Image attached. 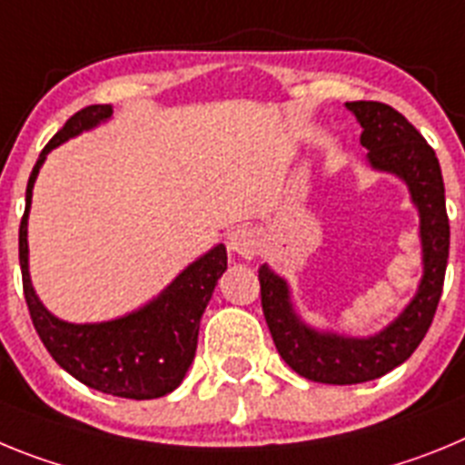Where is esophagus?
Masks as SVG:
<instances>
[{
    "label": "esophagus",
    "mask_w": 465,
    "mask_h": 465,
    "mask_svg": "<svg viewBox=\"0 0 465 465\" xmlns=\"http://www.w3.org/2000/svg\"><path fill=\"white\" fill-rule=\"evenodd\" d=\"M228 244L242 258H252L261 246V235L253 228H237L235 232H230Z\"/></svg>",
    "instance_id": "obj_1"
}]
</instances>
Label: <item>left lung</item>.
I'll return each instance as SVG.
<instances>
[{
  "mask_svg": "<svg viewBox=\"0 0 465 465\" xmlns=\"http://www.w3.org/2000/svg\"><path fill=\"white\" fill-rule=\"evenodd\" d=\"M361 123V143L372 170L391 172L408 183L419 209L424 277L402 314L371 338H347L310 328L291 305L289 283L261 265V305L274 347L298 375L322 384H361L386 375L412 356L433 322L450 256V219L440 163L408 118L381 102H347Z\"/></svg>",
  "mask_w": 465,
  "mask_h": 465,
  "instance_id": "8db88e82",
  "label": "left lung"
}]
</instances>
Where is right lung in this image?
Here are the masks:
<instances>
[{
  "mask_svg": "<svg viewBox=\"0 0 465 465\" xmlns=\"http://www.w3.org/2000/svg\"><path fill=\"white\" fill-rule=\"evenodd\" d=\"M111 118V104H90L76 111L63 130L44 146L25 193L18 252L25 302L41 342L60 368L90 389L133 401L167 396L182 384L195 359L197 331L213 286L228 268L225 246H213L191 262L149 305L114 322L67 323L41 305L27 268V216L32 188L46 155L67 139Z\"/></svg>",
  "mask_w": 465,
  "mask_h": 465,
  "instance_id": "right-lung-1",
  "label": "right lung"
}]
</instances>
